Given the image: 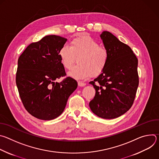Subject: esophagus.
Segmentation results:
<instances>
[{"label": "esophagus", "instance_id": "1", "mask_svg": "<svg viewBox=\"0 0 159 159\" xmlns=\"http://www.w3.org/2000/svg\"><path fill=\"white\" fill-rule=\"evenodd\" d=\"M78 85H79V86H80V87H84V86L85 85V83H84V82H82L79 81V82H78Z\"/></svg>", "mask_w": 159, "mask_h": 159}]
</instances>
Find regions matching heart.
Returning a JSON list of instances; mask_svg holds the SVG:
<instances>
[{
    "label": "heart",
    "mask_w": 159,
    "mask_h": 159,
    "mask_svg": "<svg viewBox=\"0 0 159 159\" xmlns=\"http://www.w3.org/2000/svg\"><path fill=\"white\" fill-rule=\"evenodd\" d=\"M58 55L65 69L70 70L78 58V65L69 72V75L76 79H83L99 75L107 65L109 53L107 49L99 45L93 37L85 34L72 39L70 47L64 45Z\"/></svg>",
    "instance_id": "1"
}]
</instances>
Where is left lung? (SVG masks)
Segmentation results:
<instances>
[{
	"label": "left lung",
	"instance_id": "left-lung-1",
	"mask_svg": "<svg viewBox=\"0 0 159 159\" xmlns=\"http://www.w3.org/2000/svg\"><path fill=\"white\" fill-rule=\"evenodd\" d=\"M109 58L104 70L90 82L96 90L89 107L104 119L118 118L132 106L139 84L138 59L128 45L108 31L101 34Z\"/></svg>",
	"mask_w": 159,
	"mask_h": 159
}]
</instances>
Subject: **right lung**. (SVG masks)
Instances as JSON below:
<instances>
[{
    "mask_svg": "<svg viewBox=\"0 0 159 159\" xmlns=\"http://www.w3.org/2000/svg\"><path fill=\"white\" fill-rule=\"evenodd\" d=\"M66 39L49 35L31 43L17 61L16 82L21 101L26 111L42 120L59 116L69 96L77 87V81L66 76L58 52Z\"/></svg>",
    "mask_w": 159,
    "mask_h": 159,
    "instance_id": "obj_1",
    "label": "right lung"
}]
</instances>
